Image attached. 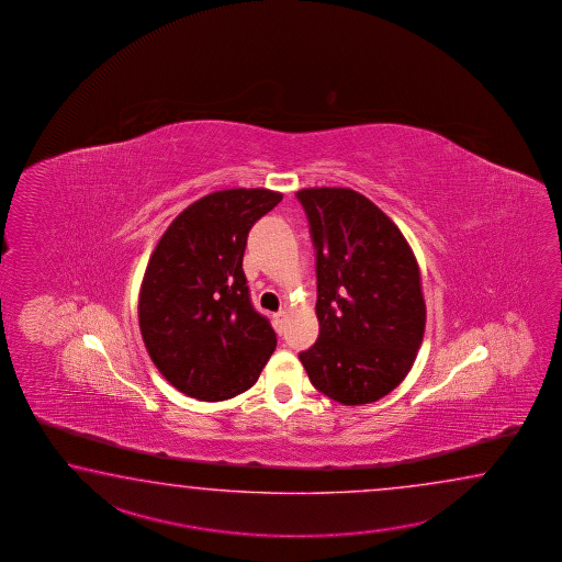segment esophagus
Listing matches in <instances>:
<instances>
[{"mask_svg": "<svg viewBox=\"0 0 562 562\" xmlns=\"http://www.w3.org/2000/svg\"><path fill=\"white\" fill-rule=\"evenodd\" d=\"M273 323H276L277 334H283V331H285V311L276 313V315H273Z\"/></svg>", "mask_w": 562, "mask_h": 562, "instance_id": "esophagus-1", "label": "esophagus"}]
</instances>
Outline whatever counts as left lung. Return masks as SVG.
Here are the masks:
<instances>
[{
    "mask_svg": "<svg viewBox=\"0 0 562 562\" xmlns=\"http://www.w3.org/2000/svg\"><path fill=\"white\" fill-rule=\"evenodd\" d=\"M317 251L319 337L299 353L311 383L344 406L382 400L404 382L426 329L418 261L368 196L301 189Z\"/></svg>",
    "mask_w": 562,
    "mask_h": 562,
    "instance_id": "8db88e82",
    "label": "left lung"
}]
</instances>
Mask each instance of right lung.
<instances>
[{
	"instance_id": "right-lung-1",
	"label": "right lung",
	"mask_w": 562,
	"mask_h": 562,
	"mask_svg": "<svg viewBox=\"0 0 562 562\" xmlns=\"http://www.w3.org/2000/svg\"><path fill=\"white\" fill-rule=\"evenodd\" d=\"M269 189H227L189 204L144 271L138 323L156 370L180 394L223 402L247 392L276 351L252 310L243 252L252 225L281 203Z\"/></svg>"
}]
</instances>
